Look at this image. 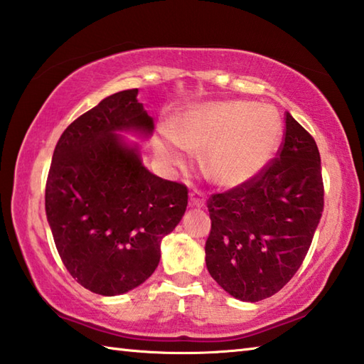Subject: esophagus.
Here are the masks:
<instances>
[{
	"mask_svg": "<svg viewBox=\"0 0 364 364\" xmlns=\"http://www.w3.org/2000/svg\"><path fill=\"white\" fill-rule=\"evenodd\" d=\"M189 203L193 205V207H199V208L205 207V196H203L202 191H199V189L191 191V193H189Z\"/></svg>",
	"mask_w": 364,
	"mask_h": 364,
	"instance_id": "obj_1",
	"label": "esophagus"
}]
</instances>
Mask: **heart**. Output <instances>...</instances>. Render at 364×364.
<instances>
[{
	"label": "heart",
	"instance_id": "obj_1",
	"mask_svg": "<svg viewBox=\"0 0 364 364\" xmlns=\"http://www.w3.org/2000/svg\"><path fill=\"white\" fill-rule=\"evenodd\" d=\"M280 140L282 121L272 108L251 102L205 103L180 117L162 153L170 164H183L188 149L203 151L210 180L237 188L267 167Z\"/></svg>",
	"mask_w": 364,
	"mask_h": 364
}]
</instances>
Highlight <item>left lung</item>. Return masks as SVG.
<instances>
[{"label": "left lung", "instance_id": "left-lung-1", "mask_svg": "<svg viewBox=\"0 0 364 364\" xmlns=\"http://www.w3.org/2000/svg\"><path fill=\"white\" fill-rule=\"evenodd\" d=\"M285 124L275 159L253 180L207 202V269L240 301L266 299L293 279L321 218L325 189L318 148L289 113Z\"/></svg>", "mask_w": 364, "mask_h": 364}]
</instances>
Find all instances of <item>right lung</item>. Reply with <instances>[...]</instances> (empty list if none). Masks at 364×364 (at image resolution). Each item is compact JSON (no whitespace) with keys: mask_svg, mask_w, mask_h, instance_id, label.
Listing matches in <instances>:
<instances>
[{"mask_svg":"<svg viewBox=\"0 0 364 364\" xmlns=\"http://www.w3.org/2000/svg\"><path fill=\"white\" fill-rule=\"evenodd\" d=\"M138 89L117 92L73 121L52 156L46 215L58 255L92 293L117 296L148 280L161 242L186 211L188 188L144 167L124 132L149 136Z\"/></svg>","mask_w":364,"mask_h":364,"instance_id":"obj_1","label":"right lung"}]
</instances>
